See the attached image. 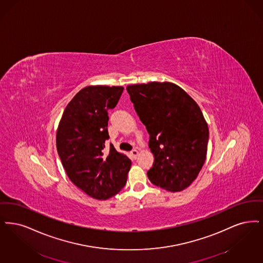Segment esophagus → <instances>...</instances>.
Returning a JSON list of instances; mask_svg holds the SVG:
<instances>
[{
    "mask_svg": "<svg viewBox=\"0 0 263 263\" xmlns=\"http://www.w3.org/2000/svg\"><path fill=\"white\" fill-rule=\"evenodd\" d=\"M130 154H132L133 157L136 159L137 157V155H138V150H137V149H133V150L130 151Z\"/></svg>",
    "mask_w": 263,
    "mask_h": 263,
    "instance_id": "1",
    "label": "esophagus"
}]
</instances>
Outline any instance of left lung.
<instances>
[{"mask_svg": "<svg viewBox=\"0 0 263 263\" xmlns=\"http://www.w3.org/2000/svg\"><path fill=\"white\" fill-rule=\"evenodd\" d=\"M126 90L150 136V182L171 193L183 191L198 176L207 154L209 130L199 106L168 81L132 84Z\"/></svg>", "mask_w": 263, "mask_h": 263, "instance_id": "left-lung-1", "label": "left lung"}]
</instances>
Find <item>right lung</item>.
<instances>
[{"label":"right lung","instance_id":"obj_1","mask_svg":"<svg viewBox=\"0 0 263 263\" xmlns=\"http://www.w3.org/2000/svg\"><path fill=\"white\" fill-rule=\"evenodd\" d=\"M123 86L89 85L70 100L56 136L58 154L69 180L90 197L106 200L126 183L132 161L111 144L105 150L108 110L113 109Z\"/></svg>","mask_w":263,"mask_h":263}]
</instances>
